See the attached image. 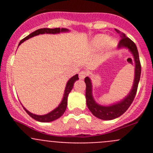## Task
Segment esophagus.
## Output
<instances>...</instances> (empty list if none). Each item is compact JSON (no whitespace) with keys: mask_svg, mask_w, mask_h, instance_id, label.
<instances>
[{"mask_svg":"<svg viewBox=\"0 0 153 153\" xmlns=\"http://www.w3.org/2000/svg\"><path fill=\"white\" fill-rule=\"evenodd\" d=\"M86 75H87V73H86V71L82 70V71H80L79 74V78L80 79H83L85 77H86Z\"/></svg>","mask_w":153,"mask_h":153,"instance_id":"obj_1","label":"esophagus"}]
</instances>
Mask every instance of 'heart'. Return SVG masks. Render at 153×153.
<instances>
[{"label":"heart","instance_id":"1","mask_svg":"<svg viewBox=\"0 0 153 153\" xmlns=\"http://www.w3.org/2000/svg\"><path fill=\"white\" fill-rule=\"evenodd\" d=\"M108 44L110 47H114L116 45V41L113 40H110L107 35L100 34L94 37L92 41V47L93 49L100 50L106 47Z\"/></svg>","mask_w":153,"mask_h":153}]
</instances>
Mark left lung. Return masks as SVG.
Listing matches in <instances>:
<instances>
[{"instance_id":"obj_1","label":"left lung","mask_w":153,"mask_h":153,"mask_svg":"<svg viewBox=\"0 0 153 153\" xmlns=\"http://www.w3.org/2000/svg\"><path fill=\"white\" fill-rule=\"evenodd\" d=\"M115 30L117 31L121 37V40L118 45L119 49H122V48L128 49L133 56L135 65L134 80H133V84H132L130 92L128 93L126 97H125V98L109 106H102L97 103L93 98V85H92L91 79L89 76H86L85 78L84 81L86 86V100L87 107L93 116L102 120H114L122 116L126 111L136 97L138 84L140 82V75H141V64H140V56H139V53H138L136 44L129 37H126L124 33L117 29H115Z\"/></svg>"}]
</instances>
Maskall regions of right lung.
<instances>
[{
  "label": "right lung",
  "instance_id": "add662e5",
  "mask_svg": "<svg viewBox=\"0 0 153 153\" xmlns=\"http://www.w3.org/2000/svg\"><path fill=\"white\" fill-rule=\"evenodd\" d=\"M65 32H69V30L67 28H54V29H51V28H41V29H38L35 30L33 33H30L28 36H27L25 38H24L23 40H21V42L19 43V45H21L23 42H24L25 40H28V39L31 38L34 36H37L39 34H44V33H52V34H56V33H65ZM79 79L78 77V74H76L74 76L70 78L68 81H67V85H66V87H65L64 93H63V97L62 99V101L60 102V103L59 104V106L56 108H55L53 110H52L51 112L48 113L47 114L45 115H36L33 114V113H30L26 109V108L24 107V109H25V111L27 113V114L29 115L30 117H32L33 119H34L36 121H39V122L42 123H48V122H52V121H54V120H57V119L60 118L62 115L64 113L65 110L67 109V98H68L69 93H70V91L72 90L73 87H74V83L76 81Z\"/></svg>",
  "mask_w": 153,
  "mask_h": 153
}]
</instances>
